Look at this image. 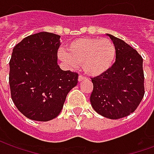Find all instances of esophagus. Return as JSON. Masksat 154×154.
Wrapping results in <instances>:
<instances>
[{
  "label": "esophagus",
  "mask_w": 154,
  "mask_h": 154,
  "mask_svg": "<svg viewBox=\"0 0 154 154\" xmlns=\"http://www.w3.org/2000/svg\"><path fill=\"white\" fill-rule=\"evenodd\" d=\"M86 79V77H84V76H82V75H80L79 77H78V81L79 82H82V81H83Z\"/></svg>",
  "instance_id": "34e87169"
}]
</instances>
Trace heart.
Returning <instances> with one entry per match:
<instances>
[{
    "label": "heart",
    "mask_w": 154,
    "mask_h": 154,
    "mask_svg": "<svg viewBox=\"0 0 154 154\" xmlns=\"http://www.w3.org/2000/svg\"><path fill=\"white\" fill-rule=\"evenodd\" d=\"M58 58L69 67L81 64L82 70L90 76H99L112 67L116 57V47L108 38H77L61 48Z\"/></svg>",
    "instance_id": "obj_1"
}]
</instances>
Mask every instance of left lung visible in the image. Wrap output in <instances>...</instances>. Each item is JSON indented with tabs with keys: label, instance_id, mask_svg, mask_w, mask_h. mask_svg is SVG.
<instances>
[{
	"label": "left lung",
	"instance_id": "obj_1",
	"mask_svg": "<svg viewBox=\"0 0 154 154\" xmlns=\"http://www.w3.org/2000/svg\"><path fill=\"white\" fill-rule=\"evenodd\" d=\"M116 47V62L109 70L91 77V106L97 113L117 119L133 113L144 96L143 57L120 38L108 35Z\"/></svg>",
	"mask_w": 154,
	"mask_h": 154
}]
</instances>
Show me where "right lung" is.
I'll return each mask as SVG.
<instances>
[{"mask_svg": "<svg viewBox=\"0 0 154 154\" xmlns=\"http://www.w3.org/2000/svg\"><path fill=\"white\" fill-rule=\"evenodd\" d=\"M60 36L40 32L25 38L13 48L9 83L13 102L25 116L48 121L57 117L78 74L57 65Z\"/></svg>", "mask_w": 154, "mask_h": 154, "instance_id": "obj_1", "label": "right lung"}]
</instances>
